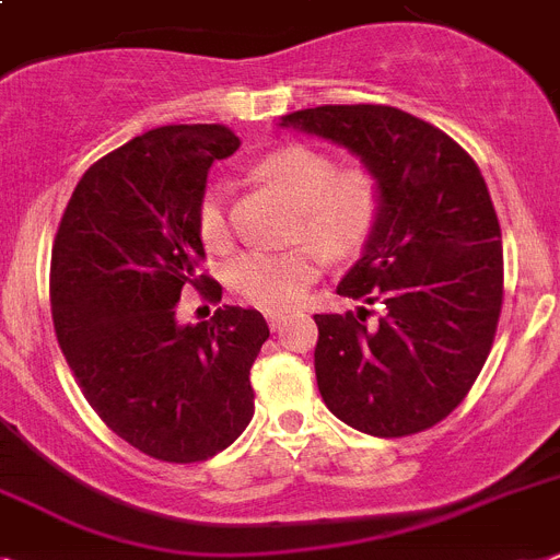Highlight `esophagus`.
Listing matches in <instances>:
<instances>
[{
  "label": "esophagus",
  "mask_w": 560,
  "mask_h": 560,
  "mask_svg": "<svg viewBox=\"0 0 560 560\" xmlns=\"http://www.w3.org/2000/svg\"><path fill=\"white\" fill-rule=\"evenodd\" d=\"M266 320H269V326H271V329H280V326H283V323H285V314L283 312H269V314H266Z\"/></svg>",
  "instance_id": "1"
}]
</instances>
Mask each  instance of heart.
I'll return each mask as SVG.
<instances>
[{
	"label": "heart",
	"instance_id": "obj_1",
	"mask_svg": "<svg viewBox=\"0 0 560 560\" xmlns=\"http://www.w3.org/2000/svg\"><path fill=\"white\" fill-rule=\"evenodd\" d=\"M257 174L298 206L294 240H306L289 252H246L229 266V285L254 306L283 312L317 280L323 252L352 257L381 225L386 191L381 174L369 165L337 168V160L314 145L275 148L257 163ZM194 225L208 252H229L234 229L229 197L220 183H208L194 208Z\"/></svg>",
	"mask_w": 560,
	"mask_h": 560
}]
</instances>
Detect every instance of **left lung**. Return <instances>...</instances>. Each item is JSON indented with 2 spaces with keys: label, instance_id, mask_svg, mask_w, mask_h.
<instances>
[{
  "label": "left lung",
  "instance_id": "obj_1",
  "mask_svg": "<svg viewBox=\"0 0 560 560\" xmlns=\"http://www.w3.org/2000/svg\"><path fill=\"white\" fill-rule=\"evenodd\" d=\"M283 125L326 137L383 179L386 208L337 294L381 303L314 314V372L331 412L374 438H406L455 409L495 340L503 248L480 168L435 125L389 105H317Z\"/></svg>",
  "mask_w": 560,
  "mask_h": 560
}]
</instances>
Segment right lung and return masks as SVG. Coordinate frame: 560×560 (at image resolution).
<instances>
[{
	"mask_svg": "<svg viewBox=\"0 0 560 560\" xmlns=\"http://www.w3.org/2000/svg\"><path fill=\"white\" fill-rule=\"evenodd\" d=\"M237 148L223 125L133 137L82 174L50 252L54 329L82 395L110 432L165 464L214 457L254 415L262 314L223 306L197 326L174 317L186 285L223 298L200 275L194 208L211 163Z\"/></svg>",
	"mask_w": 560,
	"mask_h": 560,
	"instance_id": "1",
	"label": "right lung"
}]
</instances>
